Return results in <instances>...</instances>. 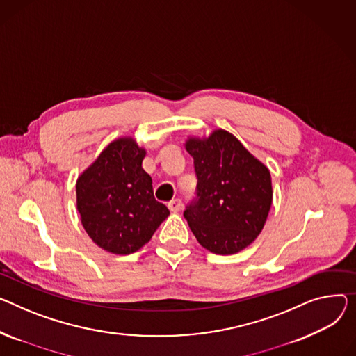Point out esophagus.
Wrapping results in <instances>:
<instances>
[{"label":"esophagus","instance_id":"1","mask_svg":"<svg viewBox=\"0 0 356 356\" xmlns=\"http://www.w3.org/2000/svg\"><path fill=\"white\" fill-rule=\"evenodd\" d=\"M169 209L173 211V213H177V211H180L181 210V207H183V203H181V200L180 199H173V200H170L169 202Z\"/></svg>","mask_w":356,"mask_h":356}]
</instances>
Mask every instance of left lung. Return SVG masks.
I'll use <instances>...</instances> for the list:
<instances>
[{"instance_id": "left-lung-1", "label": "left lung", "mask_w": 356, "mask_h": 356, "mask_svg": "<svg viewBox=\"0 0 356 356\" xmlns=\"http://www.w3.org/2000/svg\"><path fill=\"white\" fill-rule=\"evenodd\" d=\"M197 177L196 197L183 216L197 242L216 254L248 248L262 232L272 204L270 172L225 130L188 138Z\"/></svg>"}]
</instances>
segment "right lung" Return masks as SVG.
<instances>
[{
    "instance_id": "add662e5",
    "label": "right lung",
    "mask_w": 356,
    "mask_h": 356,
    "mask_svg": "<svg viewBox=\"0 0 356 356\" xmlns=\"http://www.w3.org/2000/svg\"><path fill=\"white\" fill-rule=\"evenodd\" d=\"M146 150L133 138L110 143L77 180V209L92 242L115 254L145 246L169 209L153 195L152 177L141 168Z\"/></svg>"
}]
</instances>
